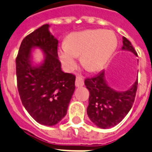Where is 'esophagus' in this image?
<instances>
[{"instance_id": "esophagus-1", "label": "esophagus", "mask_w": 152, "mask_h": 152, "mask_svg": "<svg viewBox=\"0 0 152 152\" xmlns=\"http://www.w3.org/2000/svg\"><path fill=\"white\" fill-rule=\"evenodd\" d=\"M84 85V81H83V78L82 77H79L77 76L76 77V81H75V86L77 87H81Z\"/></svg>"}]
</instances>
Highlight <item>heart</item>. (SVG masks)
I'll list each match as a JSON object with an SVG mask.
<instances>
[{"label": "heart", "instance_id": "1", "mask_svg": "<svg viewBox=\"0 0 152 152\" xmlns=\"http://www.w3.org/2000/svg\"><path fill=\"white\" fill-rule=\"evenodd\" d=\"M117 46L116 35L109 30H88L71 34L67 43L59 48L58 55L63 66L72 71L77 66V56L83 67L89 72L102 70Z\"/></svg>", "mask_w": 152, "mask_h": 152}]
</instances>
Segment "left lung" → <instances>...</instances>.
Instances as JSON below:
<instances>
[{
  "label": "left lung",
  "mask_w": 152,
  "mask_h": 152,
  "mask_svg": "<svg viewBox=\"0 0 152 152\" xmlns=\"http://www.w3.org/2000/svg\"><path fill=\"white\" fill-rule=\"evenodd\" d=\"M121 50H129L137 56L131 42L123 37ZM89 91L87 114L90 121L101 129H109L118 124L132 107L136 97L138 79L125 91H118L109 86L102 70L91 78L85 80Z\"/></svg>",
  "instance_id": "left-lung-1"
}]
</instances>
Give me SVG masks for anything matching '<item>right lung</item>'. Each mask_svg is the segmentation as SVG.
<instances>
[{
  "instance_id": "add662e5",
  "label": "right lung",
  "mask_w": 152,
  "mask_h": 152,
  "mask_svg": "<svg viewBox=\"0 0 152 152\" xmlns=\"http://www.w3.org/2000/svg\"><path fill=\"white\" fill-rule=\"evenodd\" d=\"M43 24L23 39L16 59L17 87L22 104L39 124L53 126L66 115L75 89V76L64 73L58 56V41ZM39 48L44 59L34 64Z\"/></svg>"
}]
</instances>
